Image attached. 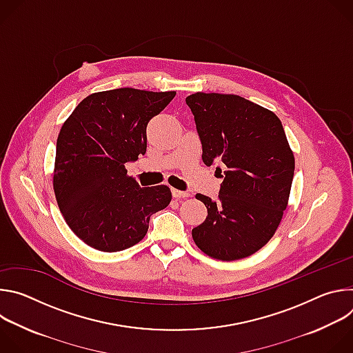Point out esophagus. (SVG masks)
Instances as JSON below:
<instances>
[{"label": "esophagus", "mask_w": 353, "mask_h": 353, "mask_svg": "<svg viewBox=\"0 0 353 353\" xmlns=\"http://www.w3.org/2000/svg\"><path fill=\"white\" fill-rule=\"evenodd\" d=\"M172 194L174 198H185V196H190V194L187 191H180V190H176V188H172Z\"/></svg>", "instance_id": "esophagus-1"}]
</instances>
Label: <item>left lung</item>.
Instances as JSON below:
<instances>
[{
  "label": "left lung",
  "mask_w": 353,
  "mask_h": 353,
  "mask_svg": "<svg viewBox=\"0 0 353 353\" xmlns=\"http://www.w3.org/2000/svg\"><path fill=\"white\" fill-rule=\"evenodd\" d=\"M185 103L194 114L204 163L226 168L216 201L195 195L208 216L192 229V239L212 259H245L270 241L288 207L294 157L282 123L271 110L237 94L196 92Z\"/></svg>",
  "instance_id": "obj_1"
}]
</instances>
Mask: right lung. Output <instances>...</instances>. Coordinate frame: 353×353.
Returning a JSON list of instances; mask_svg holds the SVG:
<instances>
[{
  "label": "right lung",
  "instance_id": "obj_1",
  "mask_svg": "<svg viewBox=\"0 0 353 353\" xmlns=\"http://www.w3.org/2000/svg\"><path fill=\"white\" fill-rule=\"evenodd\" d=\"M176 96L119 88L86 96L57 138L53 187L71 230L106 253L139 243L150 215L172 201L168 185L141 187L125 163L146 152V125Z\"/></svg>",
  "mask_w": 353,
  "mask_h": 353
}]
</instances>
